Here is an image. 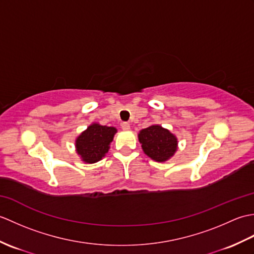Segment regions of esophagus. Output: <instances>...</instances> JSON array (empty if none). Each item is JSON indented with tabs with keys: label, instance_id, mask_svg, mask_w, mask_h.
Segmentation results:
<instances>
[{
	"label": "esophagus",
	"instance_id": "obj_1",
	"mask_svg": "<svg viewBox=\"0 0 254 254\" xmlns=\"http://www.w3.org/2000/svg\"><path fill=\"white\" fill-rule=\"evenodd\" d=\"M121 127L123 131H130V124H128L127 122H123L121 124Z\"/></svg>",
	"mask_w": 254,
	"mask_h": 254
}]
</instances>
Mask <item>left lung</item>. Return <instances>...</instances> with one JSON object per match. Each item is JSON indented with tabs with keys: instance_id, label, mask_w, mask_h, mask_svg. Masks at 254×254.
<instances>
[{
	"instance_id": "8db88e82",
	"label": "left lung",
	"mask_w": 254,
	"mask_h": 254,
	"mask_svg": "<svg viewBox=\"0 0 254 254\" xmlns=\"http://www.w3.org/2000/svg\"><path fill=\"white\" fill-rule=\"evenodd\" d=\"M145 155L157 163H165L174 156L178 149V138L168 128L153 124L143 128L137 134Z\"/></svg>"
}]
</instances>
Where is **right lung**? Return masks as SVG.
Instances as JSON below:
<instances>
[{"label": "right lung", "mask_w": 254, "mask_h": 254, "mask_svg": "<svg viewBox=\"0 0 254 254\" xmlns=\"http://www.w3.org/2000/svg\"><path fill=\"white\" fill-rule=\"evenodd\" d=\"M117 132L116 127L101 126L98 122L89 124L75 139V150L80 160L85 164H95L101 160L109 152Z\"/></svg>", "instance_id": "1"}]
</instances>
